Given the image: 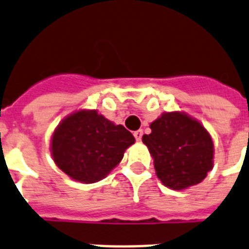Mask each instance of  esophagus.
<instances>
[{
  "label": "esophagus",
  "mask_w": 249,
  "mask_h": 249,
  "mask_svg": "<svg viewBox=\"0 0 249 249\" xmlns=\"http://www.w3.org/2000/svg\"><path fill=\"white\" fill-rule=\"evenodd\" d=\"M142 129H137V131L133 132V136H135L136 141H141V139H142Z\"/></svg>",
  "instance_id": "1"
}]
</instances>
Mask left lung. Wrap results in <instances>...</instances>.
I'll list each match as a JSON object with an SVG mask.
<instances>
[{
    "mask_svg": "<svg viewBox=\"0 0 249 249\" xmlns=\"http://www.w3.org/2000/svg\"><path fill=\"white\" fill-rule=\"evenodd\" d=\"M142 142L160 182L174 191L201 183L213 166V142L202 123L184 112H164Z\"/></svg>",
    "mask_w": 249,
    "mask_h": 249,
    "instance_id": "obj_1",
    "label": "left lung"
}]
</instances>
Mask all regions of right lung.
I'll list each match as a JSON object with an SVG mask.
<instances>
[{
    "instance_id": "add662e5",
    "label": "right lung",
    "mask_w": 249,
    "mask_h": 249,
    "mask_svg": "<svg viewBox=\"0 0 249 249\" xmlns=\"http://www.w3.org/2000/svg\"><path fill=\"white\" fill-rule=\"evenodd\" d=\"M133 143L135 137L122 124L107 120L95 109H80L55 127L51 154L66 176L89 184L104 179Z\"/></svg>"
}]
</instances>
